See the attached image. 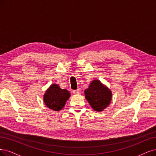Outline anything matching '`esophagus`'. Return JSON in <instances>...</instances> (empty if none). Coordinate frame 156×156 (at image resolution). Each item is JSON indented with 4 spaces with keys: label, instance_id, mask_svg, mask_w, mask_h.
Masks as SVG:
<instances>
[{
    "label": "esophagus",
    "instance_id": "34e87169",
    "mask_svg": "<svg viewBox=\"0 0 156 156\" xmlns=\"http://www.w3.org/2000/svg\"><path fill=\"white\" fill-rule=\"evenodd\" d=\"M73 92L74 93V94H79V93H80V89H76V90H73Z\"/></svg>",
    "mask_w": 156,
    "mask_h": 156
}]
</instances>
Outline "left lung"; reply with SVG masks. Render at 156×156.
<instances>
[{
	"label": "left lung",
	"instance_id": "1",
	"mask_svg": "<svg viewBox=\"0 0 156 156\" xmlns=\"http://www.w3.org/2000/svg\"><path fill=\"white\" fill-rule=\"evenodd\" d=\"M85 98L93 109L101 112L108 107L112 100V92L98 80H93L85 90Z\"/></svg>",
	"mask_w": 156,
	"mask_h": 156
}]
</instances>
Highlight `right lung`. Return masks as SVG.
Returning <instances> with one entry per match:
<instances>
[{"label":"right lung","mask_w":156,"mask_h":156,"mask_svg":"<svg viewBox=\"0 0 156 156\" xmlns=\"http://www.w3.org/2000/svg\"><path fill=\"white\" fill-rule=\"evenodd\" d=\"M70 95L67 90L59 88L56 84H52L44 95V102L48 108L58 112L64 107Z\"/></svg>","instance_id":"add662e5"}]
</instances>
